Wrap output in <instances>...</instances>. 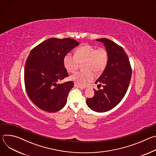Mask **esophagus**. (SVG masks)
I'll return each instance as SVG.
<instances>
[{
	"label": "esophagus",
	"mask_w": 156,
	"mask_h": 156,
	"mask_svg": "<svg viewBox=\"0 0 156 156\" xmlns=\"http://www.w3.org/2000/svg\"><path fill=\"white\" fill-rule=\"evenodd\" d=\"M74 86H75V87H80V88H81V89H85V87H86L85 86H83L80 85V84H77V83H75Z\"/></svg>",
	"instance_id": "esophagus-1"
}]
</instances>
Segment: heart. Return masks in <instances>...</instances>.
I'll return each instance as SVG.
<instances>
[{
	"label": "heart",
	"mask_w": 156,
	"mask_h": 156,
	"mask_svg": "<svg viewBox=\"0 0 156 156\" xmlns=\"http://www.w3.org/2000/svg\"><path fill=\"white\" fill-rule=\"evenodd\" d=\"M108 60L107 51L103 48L97 49L95 47L86 45L79 48L75 55L68 53L63 58V65L69 72H75L83 64L84 71L76 72L70 76V80L81 86L86 85L94 78L93 72L100 73L106 67Z\"/></svg>",
	"instance_id": "b5f03b06"
}]
</instances>
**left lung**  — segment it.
Instances as JSON below:
<instances>
[{
	"label": "left lung",
	"mask_w": 156,
	"mask_h": 156,
	"mask_svg": "<svg viewBox=\"0 0 156 156\" xmlns=\"http://www.w3.org/2000/svg\"><path fill=\"white\" fill-rule=\"evenodd\" d=\"M96 41L104 44L108 60L103 73L95 82L100 83V87L101 84L102 89L98 91L94 89V96L86 99V104L95 112H105L117 105L125 96L132 71L128 56L121 46L106 38Z\"/></svg>",
	"instance_id": "8db88e82"
}]
</instances>
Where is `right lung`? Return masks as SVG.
<instances>
[{"instance_id":"1","label":"right lung","mask_w":156,"mask_h":156,"mask_svg":"<svg viewBox=\"0 0 156 156\" xmlns=\"http://www.w3.org/2000/svg\"><path fill=\"white\" fill-rule=\"evenodd\" d=\"M78 45L73 39L51 38L30 52L25 66V88L31 101L42 110L55 112L66 105L74 83L57 82L69 76L63 58Z\"/></svg>"}]
</instances>
